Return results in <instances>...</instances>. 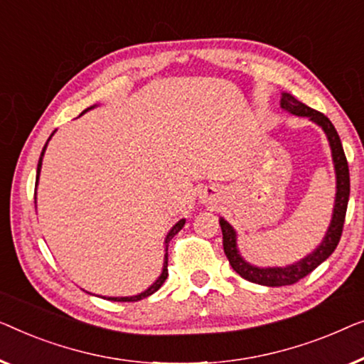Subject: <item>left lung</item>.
<instances>
[{
	"instance_id": "left-lung-1",
	"label": "left lung",
	"mask_w": 364,
	"mask_h": 364,
	"mask_svg": "<svg viewBox=\"0 0 364 364\" xmlns=\"http://www.w3.org/2000/svg\"><path fill=\"white\" fill-rule=\"evenodd\" d=\"M280 107L285 112L291 115L299 117H309L311 122L321 127L325 132L326 138H328L330 148H331V158H333L335 165V175H336V194H335V206L333 214H331V223L328 226V231L325 232V237L321 240L318 247L314 252H310L306 257L300 259L299 262L285 265V267H257V265L249 264L247 260L242 259L237 249V234H235L234 228L229 224L226 219H219L223 231V245L224 254L229 259L231 267L237 272L240 277L249 280V282L267 285V287H282V285H291L299 282L310 272L318 267L321 262L333 254L338 242H340L343 224H345L348 199H350V170H348V161L343 151V145L338 132L331 124L326 115L321 114L318 110L310 109L300 100H296L294 95L284 92L282 99H280Z\"/></svg>"
}]
</instances>
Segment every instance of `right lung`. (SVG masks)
Returning a JSON list of instances; mask_svg holds the SVG:
<instances>
[{
	"instance_id": "right-lung-1",
	"label": "right lung",
	"mask_w": 364,
	"mask_h": 364,
	"mask_svg": "<svg viewBox=\"0 0 364 364\" xmlns=\"http://www.w3.org/2000/svg\"><path fill=\"white\" fill-rule=\"evenodd\" d=\"M95 105H92V107H89V109H85L84 112H82V114H85L87 110H90V109H94ZM80 114V115H82ZM54 135V132L50 133V136ZM50 136H49V140H50ZM49 140L46 141V145H44V148H43V151H41V156H39V163H38V173H36V184H38V181H39V173H41V166H43V156H44V151H46V146H48V143H49ZM184 223H186V219H180V221H178L175 226H173L171 229H170V232L166 234V239H165V260H163V270H161V274H160V277H158L155 282H153L150 287H148V289L145 290V291H141V294H138V295H133V296H104V299H107V300H114V301H138V300H141V299H146V296H150L151 294H155V291L160 289V287L163 285V282H165L166 280V277H168V244H170V240L175 237V235L181 231L183 229V226H184Z\"/></svg>"
}]
</instances>
